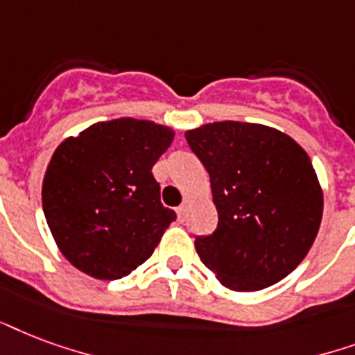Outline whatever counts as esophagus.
<instances>
[{
  "label": "esophagus",
  "mask_w": 355,
  "mask_h": 355,
  "mask_svg": "<svg viewBox=\"0 0 355 355\" xmlns=\"http://www.w3.org/2000/svg\"><path fill=\"white\" fill-rule=\"evenodd\" d=\"M187 207H189V203H183V205H180V207L175 209V213H178V220L180 222H185Z\"/></svg>",
  "instance_id": "esophagus-1"
}]
</instances>
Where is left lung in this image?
Instances as JSON below:
<instances>
[{
  "mask_svg": "<svg viewBox=\"0 0 355 355\" xmlns=\"http://www.w3.org/2000/svg\"><path fill=\"white\" fill-rule=\"evenodd\" d=\"M209 172L218 226L198 237L200 259L222 287L254 293L289 276L317 239L324 194L306 150L279 129L203 123L185 133Z\"/></svg>",
  "mask_w": 355,
  "mask_h": 355,
  "instance_id": "obj_1",
  "label": "left lung"
}]
</instances>
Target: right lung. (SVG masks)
<instances>
[{"label":"right lung","instance_id":"right-lung-1","mask_svg":"<svg viewBox=\"0 0 355 355\" xmlns=\"http://www.w3.org/2000/svg\"><path fill=\"white\" fill-rule=\"evenodd\" d=\"M168 125L114 118L66 137L49 159L42 207L57 248L96 279H118L152 257L175 220L153 164L172 144Z\"/></svg>","mask_w":355,"mask_h":355}]
</instances>
